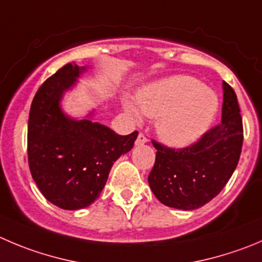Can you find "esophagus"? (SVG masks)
<instances>
[{
    "instance_id": "34e87169",
    "label": "esophagus",
    "mask_w": 262,
    "mask_h": 262,
    "mask_svg": "<svg viewBox=\"0 0 262 262\" xmlns=\"http://www.w3.org/2000/svg\"><path fill=\"white\" fill-rule=\"evenodd\" d=\"M146 141H148V139H146V136L144 135V134H139V136H138V139H136V141H135V144L136 145H143V144H145Z\"/></svg>"
}]
</instances>
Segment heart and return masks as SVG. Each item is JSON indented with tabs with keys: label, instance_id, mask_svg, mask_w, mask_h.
Segmentation results:
<instances>
[{
	"label": "heart",
	"instance_id": "obj_1",
	"mask_svg": "<svg viewBox=\"0 0 262 262\" xmlns=\"http://www.w3.org/2000/svg\"><path fill=\"white\" fill-rule=\"evenodd\" d=\"M219 99L190 76H173L151 83L138 95V105L124 100L123 109L135 122L143 114L157 119L159 138L172 146L195 143L216 116Z\"/></svg>",
	"mask_w": 262,
	"mask_h": 262
}]
</instances>
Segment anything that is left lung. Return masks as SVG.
I'll return each instance as SVG.
<instances>
[{
    "mask_svg": "<svg viewBox=\"0 0 262 262\" xmlns=\"http://www.w3.org/2000/svg\"><path fill=\"white\" fill-rule=\"evenodd\" d=\"M220 124L195 144L172 149L153 141L156 162L149 173L151 191L164 206L190 211L212 201L233 175L243 144L241 109L234 90L223 82Z\"/></svg>",
    "mask_w": 262,
    "mask_h": 262,
    "instance_id": "left-lung-1",
    "label": "left lung"
}]
</instances>
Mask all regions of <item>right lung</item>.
<instances>
[{
	"mask_svg": "<svg viewBox=\"0 0 262 262\" xmlns=\"http://www.w3.org/2000/svg\"><path fill=\"white\" fill-rule=\"evenodd\" d=\"M86 67L67 64L42 83L28 119V163L45 198L63 210L89 207L100 195L114 162L133 149L138 131L118 135L89 117L74 119L60 106L64 92Z\"/></svg>",
	"mask_w": 262,
	"mask_h": 262,
	"instance_id": "add662e5",
	"label": "right lung"
}]
</instances>
